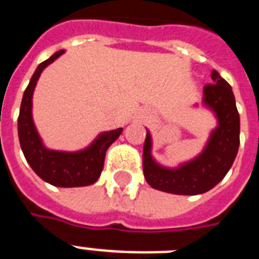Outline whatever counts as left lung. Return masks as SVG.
Wrapping results in <instances>:
<instances>
[{
  "instance_id": "1",
  "label": "left lung",
  "mask_w": 259,
  "mask_h": 259,
  "mask_svg": "<svg viewBox=\"0 0 259 259\" xmlns=\"http://www.w3.org/2000/svg\"><path fill=\"white\" fill-rule=\"evenodd\" d=\"M213 83L204 86V103L215 111L219 121L204 152L177 169H168L154 161L152 140L146 133L142 168L148 184L154 189L176 195H199L213 188L233 165L239 148V113L229 83L218 71L211 74Z\"/></svg>"
}]
</instances>
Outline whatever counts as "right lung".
Listing matches in <instances>:
<instances>
[{
	"label": "right lung",
	"instance_id": "1",
	"mask_svg": "<svg viewBox=\"0 0 259 259\" xmlns=\"http://www.w3.org/2000/svg\"><path fill=\"white\" fill-rule=\"evenodd\" d=\"M64 51H58L46 62L38 64L30 82L24 91L18 115V140L22 153L30 168L40 179L55 187H84L99 179L105 164L106 150L113 144L122 127L102 133L91 145L80 152H58L44 148L32 119V95L41 71L58 59Z\"/></svg>",
	"mask_w": 259,
	"mask_h": 259
}]
</instances>
